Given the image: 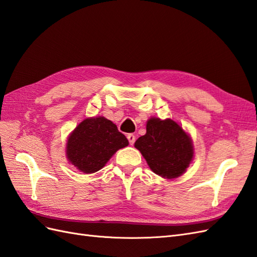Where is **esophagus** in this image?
Segmentation results:
<instances>
[{
	"instance_id": "esophagus-1",
	"label": "esophagus",
	"mask_w": 257,
	"mask_h": 257,
	"mask_svg": "<svg viewBox=\"0 0 257 257\" xmlns=\"http://www.w3.org/2000/svg\"><path fill=\"white\" fill-rule=\"evenodd\" d=\"M127 139H128V141L130 143V146H133V144L136 142V136L133 135V134H129L127 136Z\"/></svg>"
}]
</instances>
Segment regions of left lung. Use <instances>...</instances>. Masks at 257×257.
Returning <instances> with one entry per match:
<instances>
[{"label":"left lung","mask_w":257,"mask_h":257,"mask_svg":"<svg viewBox=\"0 0 257 257\" xmlns=\"http://www.w3.org/2000/svg\"><path fill=\"white\" fill-rule=\"evenodd\" d=\"M153 172L167 179L181 176L193 159V144L173 119L150 118L147 134L135 143Z\"/></svg>","instance_id":"8db88e82"}]
</instances>
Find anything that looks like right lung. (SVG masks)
Wrapping results in <instances>:
<instances>
[{
  "mask_svg": "<svg viewBox=\"0 0 257 257\" xmlns=\"http://www.w3.org/2000/svg\"><path fill=\"white\" fill-rule=\"evenodd\" d=\"M129 144L113 121L105 117L87 118L68 137V161L84 174H93L105 166L118 150Z\"/></svg>",
  "mask_w": 257,
  "mask_h": 257,
  "instance_id": "add662e5",
  "label": "right lung"
}]
</instances>
